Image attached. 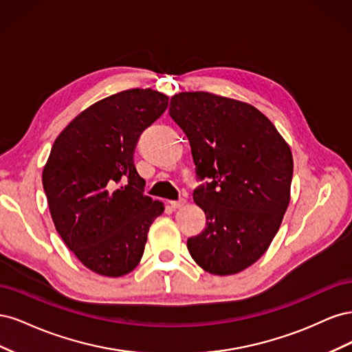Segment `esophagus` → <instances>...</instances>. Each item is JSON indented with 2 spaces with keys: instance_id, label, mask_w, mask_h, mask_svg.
<instances>
[{
  "instance_id": "esophagus-1",
  "label": "esophagus",
  "mask_w": 352,
  "mask_h": 352,
  "mask_svg": "<svg viewBox=\"0 0 352 352\" xmlns=\"http://www.w3.org/2000/svg\"><path fill=\"white\" fill-rule=\"evenodd\" d=\"M168 204L172 206V208L177 210V208H182L186 204V199L185 198H179L176 201H168Z\"/></svg>"
}]
</instances>
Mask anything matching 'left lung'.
Returning a JSON list of instances; mask_svg holds the SVG:
<instances>
[{
	"mask_svg": "<svg viewBox=\"0 0 352 352\" xmlns=\"http://www.w3.org/2000/svg\"><path fill=\"white\" fill-rule=\"evenodd\" d=\"M168 114L190 144L199 180L194 201L206 229L188 239L190 257L211 274H235L267 251L289 206L291 148L250 104L210 92H180Z\"/></svg>",
	"mask_w": 352,
	"mask_h": 352,
	"instance_id": "1",
	"label": "left lung"
}]
</instances>
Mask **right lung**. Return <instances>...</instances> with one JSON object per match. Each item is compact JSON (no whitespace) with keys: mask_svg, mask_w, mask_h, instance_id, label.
Segmentation results:
<instances>
[{"mask_svg":"<svg viewBox=\"0 0 352 352\" xmlns=\"http://www.w3.org/2000/svg\"><path fill=\"white\" fill-rule=\"evenodd\" d=\"M168 105L153 89H127L95 102L52 145L42 185L52 221L89 270L109 278L132 272L162 202L144 195L133 154L142 132Z\"/></svg>","mask_w":352,"mask_h":352,"instance_id":"1","label":"right lung"}]
</instances>
